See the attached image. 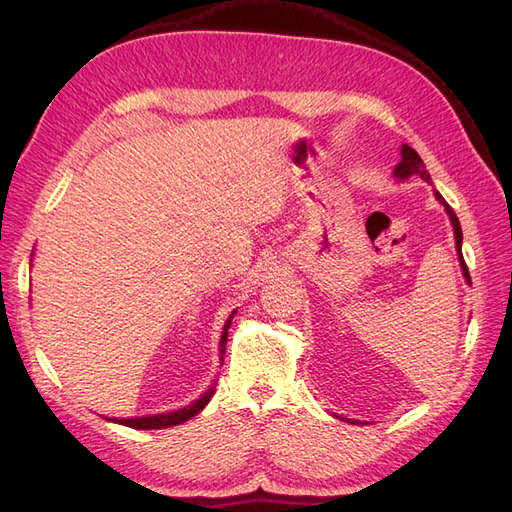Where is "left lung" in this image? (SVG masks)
<instances>
[{"label":"left lung","instance_id":"obj_1","mask_svg":"<svg viewBox=\"0 0 512 512\" xmlns=\"http://www.w3.org/2000/svg\"><path fill=\"white\" fill-rule=\"evenodd\" d=\"M412 175H418L423 181L431 183V177H429V173L425 170V164H423L421 156H418V153H416L412 147L404 145V147H401V162L395 166V177H397V179H408V177H412ZM436 198L444 205L446 213L451 215V222H453V228H455V243H457V256H459V262H461V271H463V277H466V280L470 282V271H468L466 260H463V254H461V239H463V237H461L459 218L455 215V211L451 209V205H448L446 200L442 198L440 192H436Z\"/></svg>","mask_w":512,"mask_h":512}]
</instances>
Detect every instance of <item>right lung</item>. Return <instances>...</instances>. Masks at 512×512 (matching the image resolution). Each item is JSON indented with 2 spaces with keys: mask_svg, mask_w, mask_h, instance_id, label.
<instances>
[{
  "mask_svg": "<svg viewBox=\"0 0 512 512\" xmlns=\"http://www.w3.org/2000/svg\"><path fill=\"white\" fill-rule=\"evenodd\" d=\"M237 312H232L224 324V331H222V339H220V354L224 356L226 352V342H228V329H230V322L235 318ZM213 397V389H209L203 397H198L194 404L185 406L181 410L175 412H164V414H153V416H138V418H108V421L119 423V425H126L132 429H166V427H173V425H181L185 421H190L192 416H196L200 410H203Z\"/></svg>",
  "mask_w": 512,
  "mask_h": 512,
  "instance_id": "obj_1",
  "label": "right lung"
}]
</instances>
